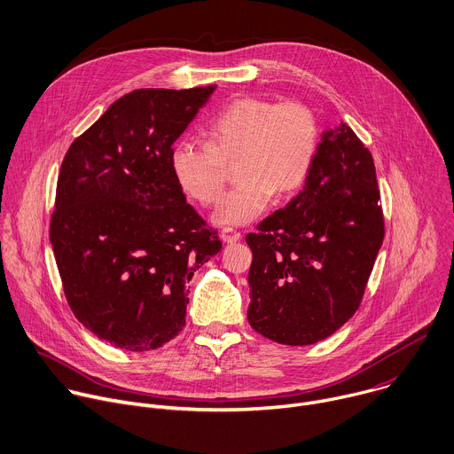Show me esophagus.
<instances>
[{
  "mask_svg": "<svg viewBox=\"0 0 454 454\" xmlns=\"http://www.w3.org/2000/svg\"><path fill=\"white\" fill-rule=\"evenodd\" d=\"M222 239H223L225 243H236V241L241 239V232H238V231H234V229H223V231H222Z\"/></svg>",
  "mask_w": 454,
  "mask_h": 454,
  "instance_id": "esophagus-1",
  "label": "esophagus"
}]
</instances>
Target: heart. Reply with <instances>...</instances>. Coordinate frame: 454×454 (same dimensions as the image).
I'll return each mask as SVG.
<instances>
[{"label": "heart", "mask_w": 454, "mask_h": 454, "mask_svg": "<svg viewBox=\"0 0 454 454\" xmlns=\"http://www.w3.org/2000/svg\"><path fill=\"white\" fill-rule=\"evenodd\" d=\"M317 145V119L307 105L247 96L211 119L206 144L177 142L168 167L183 193L211 206L223 190L225 165L238 159L236 177L241 183L220 199L213 213L216 225L231 229L262 215L275 192L289 195L300 190L312 170Z\"/></svg>", "instance_id": "heart-1"}]
</instances>
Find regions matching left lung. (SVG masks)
I'll list each match as a JSON object with an SVG mask.
<instances>
[{"mask_svg": "<svg viewBox=\"0 0 454 454\" xmlns=\"http://www.w3.org/2000/svg\"><path fill=\"white\" fill-rule=\"evenodd\" d=\"M378 200L369 149L344 122L325 131L303 190L247 236L255 332L305 346L355 314L385 236Z\"/></svg>", "mask_w": 454, "mask_h": 454, "instance_id": "obj_1", "label": "left lung"}]
</instances>
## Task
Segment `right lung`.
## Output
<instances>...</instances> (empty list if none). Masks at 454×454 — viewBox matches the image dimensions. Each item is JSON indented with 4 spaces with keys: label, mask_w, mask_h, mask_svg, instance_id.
Wrapping results in <instances>:
<instances>
[{
    "label": "right lung",
    "mask_w": 454,
    "mask_h": 454,
    "mask_svg": "<svg viewBox=\"0 0 454 454\" xmlns=\"http://www.w3.org/2000/svg\"><path fill=\"white\" fill-rule=\"evenodd\" d=\"M215 89L133 90L62 161L50 239L64 293L80 323L121 349L174 339L186 321V284L222 248L168 167Z\"/></svg>",
    "instance_id": "obj_1"
}]
</instances>
